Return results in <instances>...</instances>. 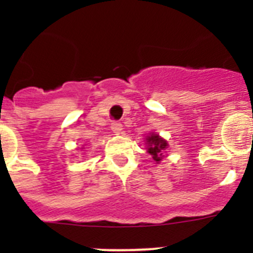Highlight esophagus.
<instances>
[{
	"label": "esophagus",
	"instance_id": "1",
	"mask_svg": "<svg viewBox=\"0 0 253 253\" xmlns=\"http://www.w3.org/2000/svg\"><path fill=\"white\" fill-rule=\"evenodd\" d=\"M122 129H123V125L120 124V123L114 122L113 124H111V130H113L115 134H120V133H122Z\"/></svg>",
	"mask_w": 253,
	"mask_h": 253
}]
</instances>
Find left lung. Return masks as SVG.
Returning <instances> with one entry per match:
<instances>
[{
	"mask_svg": "<svg viewBox=\"0 0 253 253\" xmlns=\"http://www.w3.org/2000/svg\"><path fill=\"white\" fill-rule=\"evenodd\" d=\"M147 144V152L152 156L153 161L160 163L163 158V152L167 148V142L163 138H161L158 134L151 133L148 137L146 138Z\"/></svg>",
	"mask_w": 253,
	"mask_h": 253,
	"instance_id": "left-lung-1",
	"label": "left lung"
}]
</instances>
